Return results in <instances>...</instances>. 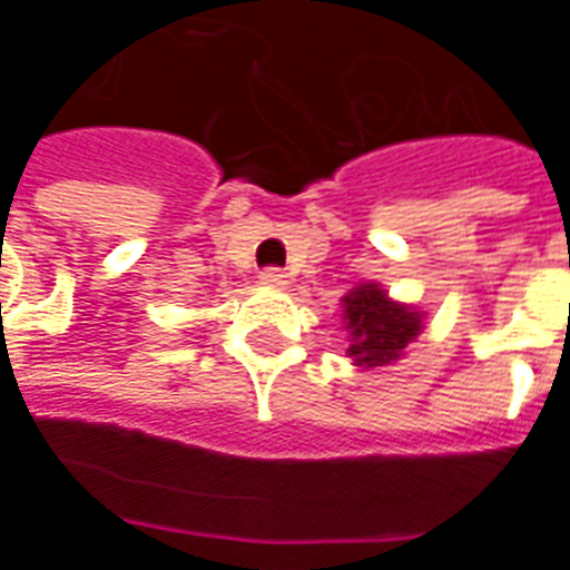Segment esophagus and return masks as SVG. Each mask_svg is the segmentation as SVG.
Here are the masks:
<instances>
[{
	"instance_id": "esophagus-1",
	"label": "esophagus",
	"mask_w": 570,
	"mask_h": 570,
	"mask_svg": "<svg viewBox=\"0 0 570 570\" xmlns=\"http://www.w3.org/2000/svg\"><path fill=\"white\" fill-rule=\"evenodd\" d=\"M259 284L268 286V289H284V286L289 284V277H286L281 268H265V272L259 274Z\"/></svg>"
}]
</instances>
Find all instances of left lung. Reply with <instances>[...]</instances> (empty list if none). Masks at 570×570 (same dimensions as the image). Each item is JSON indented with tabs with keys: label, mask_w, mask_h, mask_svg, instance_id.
I'll return each mask as SVG.
<instances>
[{
	"label": "left lung",
	"mask_w": 570,
	"mask_h": 570,
	"mask_svg": "<svg viewBox=\"0 0 570 570\" xmlns=\"http://www.w3.org/2000/svg\"><path fill=\"white\" fill-rule=\"evenodd\" d=\"M424 311L394 298L382 284L363 281L342 296L347 357L360 370L391 366L424 330Z\"/></svg>",
	"instance_id": "obj_1"
}]
</instances>
